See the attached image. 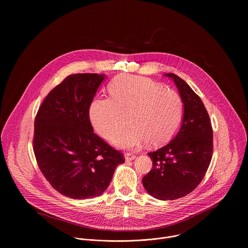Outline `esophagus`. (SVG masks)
<instances>
[{
	"label": "esophagus",
	"instance_id": "34e87169",
	"mask_svg": "<svg viewBox=\"0 0 248 248\" xmlns=\"http://www.w3.org/2000/svg\"><path fill=\"white\" fill-rule=\"evenodd\" d=\"M136 158V156L135 155H133V154H130V153H125L124 154V159H125V161H132V160H134Z\"/></svg>",
	"mask_w": 248,
	"mask_h": 248
}]
</instances>
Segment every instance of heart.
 <instances>
[{"label": "heart", "instance_id": "heart-1", "mask_svg": "<svg viewBox=\"0 0 248 248\" xmlns=\"http://www.w3.org/2000/svg\"><path fill=\"white\" fill-rule=\"evenodd\" d=\"M111 98L95 99L91 124L102 137L111 139L125 124L131 125L113 139L116 146L133 149L145 143L160 145L178 129L184 115L181 95L149 78L120 75L109 84Z\"/></svg>", "mask_w": 248, "mask_h": 248}]
</instances>
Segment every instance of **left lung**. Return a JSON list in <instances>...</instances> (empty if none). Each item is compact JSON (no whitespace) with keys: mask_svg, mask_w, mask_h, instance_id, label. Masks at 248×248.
Segmentation results:
<instances>
[{"mask_svg":"<svg viewBox=\"0 0 248 248\" xmlns=\"http://www.w3.org/2000/svg\"><path fill=\"white\" fill-rule=\"evenodd\" d=\"M165 76L173 80L183 99V124L170 142L148 153L153 167L142 183L153 197L174 200L193 191L205 176L213 154V129L200 97L180 77Z\"/></svg>","mask_w":248,"mask_h":248,"instance_id":"1","label":"left lung"}]
</instances>
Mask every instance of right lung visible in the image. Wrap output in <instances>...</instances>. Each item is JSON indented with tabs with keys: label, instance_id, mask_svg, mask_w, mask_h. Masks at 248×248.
Returning <instances> with one entry per match:
<instances>
[{
	"label": "right lung",
	"instance_id": "add662e5",
	"mask_svg": "<svg viewBox=\"0 0 248 248\" xmlns=\"http://www.w3.org/2000/svg\"><path fill=\"white\" fill-rule=\"evenodd\" d=\"M105 75L68 76L44 99L34 122L33 151L45 179L74 199L101 195L123 153L93 132L89 108Z\"/></svg>",
	"mask_w": 248,
	"mask_h": 248
}]
</instances>
